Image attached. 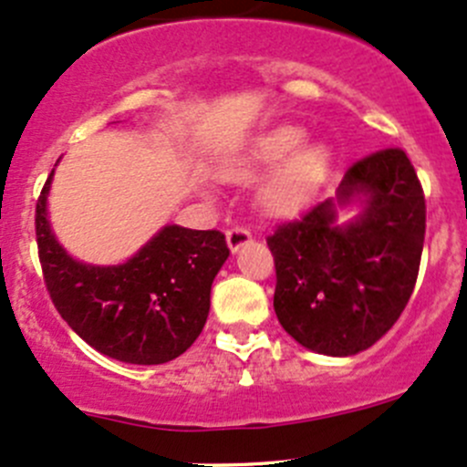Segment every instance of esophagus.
Instances as JSON below:
<instances>
[{
	"instance_id": "esophagus-1",
	"label": "esophagus",
	"mask_w": 467,
	"mask_h": 467,
	"mask_svg": "<svg viewBox=\"0 0 467 467\" xmlns=\"http://www.w3.org/2000/svg\"><path fill=\"white\" fill-rule=\"evenodd\" d=\"M225 239H228L230 251L239 253L244 246H248V244L253 242V234L248 233L246 228H230L228 233H225Z\"/></svg>"
}]
</instances>
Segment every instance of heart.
Returning a JSON list of instances; mask_svg holds the SVG:
<instances>
[{"label":"heart","instance_id":"b5f03b06","mask_svg":"<svg viewBox=\"0 0 467 467\" xmlns=\"http://www.w3.org/2000/svg\"><path fill=\"white\" fill-rule=\"evenodd\" d=\"M275 162L277 167L262 185V203L271 212H291L303 205L323 182L329 169V149L305 140L300 126L282 124L257 138L233 167L223 169V178L253 181Z\"/></svg>","mask_w":467,"mask_h":467}]
</instances>
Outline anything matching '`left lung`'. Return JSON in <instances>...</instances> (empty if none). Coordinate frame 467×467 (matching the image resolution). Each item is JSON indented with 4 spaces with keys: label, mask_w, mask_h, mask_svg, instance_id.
<instances>
[{
    "label": "left lung",
    "mask_w": 467,
    "mask_h": 467,
    "mask_svg": "<svg viewBox=\"0 0 467 467\" xmlns=\"http://www.w3.org/2000/svg\"><path fill=\"white\" fill-rule=\"evenodd\" d=\"M350 211V220L342 214ZM425 242V196L407 153L384 149L352 164L337 196L277 225L275 307L307 350L352 357L379 341L413 294Z\"/></svg>",
    "instance_id": "obj_1"
}]
</instances>
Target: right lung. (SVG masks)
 <instances>
[{
    "instance_id": "1",
    "label": "right lung",
    "mask_w": 467,
    "mask_h": 467,
    "mask_svg": "<svg viewBox=\"0 0 467 467\" xmlns=\"http://www.w3.org/2000/svg\"><path fill=\"white\" fill-rule=\"evenodd\" d=\"M51 181L54 171L37 199L36 234L60 317L110 359L155 366L181 357L203 332L212 282L230 255L223 234L167 223L126 262H81L51 228Z\"/></svg>"
}]
</instances>
